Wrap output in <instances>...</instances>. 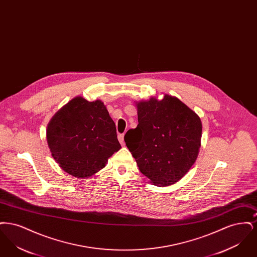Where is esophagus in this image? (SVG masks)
Instances as JSON below:
<instances>
[{
	"instance_id": "34e87169",
	"label": "esophagus",
	"mask_w": 257,
	"mask_h": 257,
	"mask_svg": "<svg viewBox=\"0 0 257 257\" xmlns=\"http://www.w3.org/2000/svg\"><path fill=\"white\" fill-rule=\"evenodd\" d=\"M117 138H118V141H119L120 145H121V146H124V135L119 134Z\"/></svg>"
}]
</instances>
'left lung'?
Returning a JSON list of instances; mask_svg holds the SVG:
<instances>
[{
    "label": "left lung",
    "mask_w": 257,
    "mask_h": 257,
    "mask_svg": "<svg viewBox=\"0 0 257 257\" xmlns=\"http://www.w3.org/2000/svg\"><path fill=\"white\" fill-rule=\"evenodd\" d=\"M137 128L124 136L126 147L150 183L166 187L178 182L195 164L201 147L202 123L175 96L137 101Z\"/></svg>",
    "instance_id": "1"
}]
</instances>
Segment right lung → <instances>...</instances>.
Wrapping results in <instances>:
<instances>
[{
  "mask_svg": "<svg viewBox=\"0 0 257 257\" xmlns=\"http://www.w3.org/2000/svg\"><path fill=\"white\" fill-rule=\"evenodd\" d=\"M46 140L52 157L77 178L95 174L121 148L104 103L82 96L71 99L54 114L47 125Z\"/></svg>",
  "mask_w": 257,
  "mask_h": 257,
  "instance_id": "1",
  "label": "right lung"
}]
</instances>
